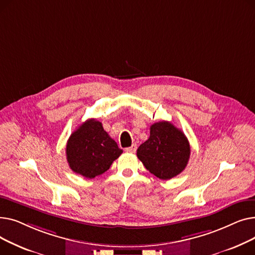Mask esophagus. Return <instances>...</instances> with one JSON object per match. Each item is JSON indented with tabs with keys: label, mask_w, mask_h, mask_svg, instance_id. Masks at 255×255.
<instances>
[{
	"label": "esophagus",
	"mask_w": 255,
	"mask_h": 255,
	"mask_svg": "<svg viewBox=\"0 0 255 255\" xmlns=\"http://www.w3.org/2000/svg\"><path fill=\"white\" fill-rule=\"evenodd\" d=\"M136 149H137L136 144L133 143L131 146H129V148H126L125 151H126V152H129V153H134V152L136 151Z\"/></svg>",
	"instance_id": "1"
}]
</instances>
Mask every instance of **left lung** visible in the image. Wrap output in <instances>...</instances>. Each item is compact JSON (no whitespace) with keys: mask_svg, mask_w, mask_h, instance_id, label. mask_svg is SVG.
<instances>
[{"mask_svg":"<svg viewBox=\"0 0 255 255\" xmlns=\"http://www.w3.org/2000/svg\"><path fill=\"white\" fill-rule=\"evenodd\" d=\"M136 155L154 176L169 180L187 166L190 144L183 131L167 121H161L150 127V137L139 145Z\"/></svg>","mask_w":255,"mask_h":255,"instance_id":"8db88e82","label":"left lung"}]
</instances>
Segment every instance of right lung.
Segmentation results:
<instances>
[{"instance_id":"right-lung-1","label":"right lung","mask_w":255,"mask_h":255,"mask_svg":"<svg viewBox=\"0 0 255 255\" xmlns=\"http://www.w3.org/2000/svg\"><path fill=\"white\" fill-rule=\"evenodd\" d=\"M123 153L99 121L89 119L70 135L66 157L70 168L87 179L102 175Z\"/></svg>"}]
</instances>
